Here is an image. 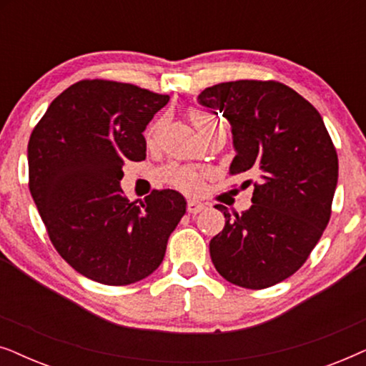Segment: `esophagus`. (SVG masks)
Instances as JSON below:
<instances>
[{
  "mask_svg": "<svg viewBox=\"0 0 366 366\" xmlns=\"http://www.w3.org/2000/svg\"><path fill=\"white\" fill-rule=\"evenodd\" d=\"M187 209H188V213L197 214V213H199V212H203V209H204V204H203V203H199V202H197V199H189L188 204H187Z\"/></svg>",
  "mask_w": 366,
  "mask_h": 366,
  "instance_id": "1",
  "label": "esophagus"
}]
</instances>
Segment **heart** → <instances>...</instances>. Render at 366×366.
<instances>
[{"instance_id":"1","label":"heart","mask_w":366,"mask_h":366,"mask_svg":"<svg viewBox=\"0 0 366 366\" xmlns=\"http://www.w3.org/2000/svg\"><path fill=\"white\" fill-rule=\"evenodd\" d=\"M189 118H192V123L194 124V128L198 129V133L208 132V129L217 128L219 124H223L219 122V118L214 117V114L208 113V112H202V109H193L189 113ZM159 124H154V127L149 129V137H154L158 132ZM158 177L167 182L172 187H177L183 192H197V189L202 187V174L198 172H194L192 168H184V167H177V164H169V167H164L159 169Z\"/></svg>"}]
</instances>
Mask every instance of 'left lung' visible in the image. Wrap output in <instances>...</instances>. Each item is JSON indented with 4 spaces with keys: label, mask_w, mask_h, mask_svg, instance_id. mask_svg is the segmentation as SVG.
I'll return each instance as SVG.
<instances>
[{
    "label": "left lung",
    "mask_w": 366,
    "mask_h": 366,
    "mask_svg": "<svg viewBox=\"0 0 366 366\" xmlns=\"http://www.w3.org/2000/svg\"><path fill=\"white\" fill-rule=\"evenodd\" d=\"M198 102L232 124L237 157L229 174L262 178L247 212L232 214L217 204L227 222L209 242V257L229 283L273 287L307 262L327 228L337 149L317 108L283 83H219L203 89ZM244 183L249 187V179Z\"/></svg>",
    "instance_id": "left-lung-1"
}]
</instances>
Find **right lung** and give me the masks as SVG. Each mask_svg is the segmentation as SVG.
Segmentation results:
<instances>
[{"label":"right lung","mask_w":366,"mask_h":366,"mask_svg":"<svg viewBox=\"0 0 366 366\" xmlns=\"http://www.w3.org/2000/svg\"><path fill=\"white\" fill-rule=\"evenodd\" d=\"M168 102L129 83L83 79L53 99L29 137V192L49 239L93 282L123 287L149 277L187 212L173 189L137 204L119 187L124 162L147 157L143 132Z\"/></svg>","instance_id":"add662e5"}]
</instances>
